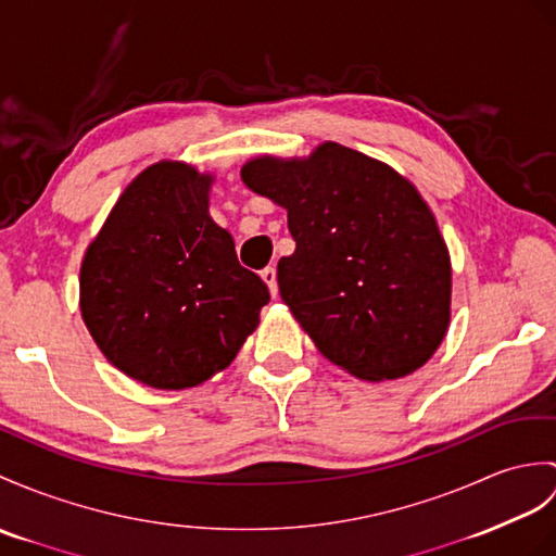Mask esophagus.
Listing matches in <instances>:
<instances>
[{
	"label": "esophagus",
	"mask_w": 556,
	"mask_h": 556,
	"mask_svg": "<svg viewBox=\"0 0 556 556\" xmlns=\"http://www.w3.org/2000/svg\"><path fill=\"white\" fill-rule=\"evenodd\" d=\"M261 277H263V281L267 283V289H269V293H273V299L277 295V269L273 267V265H267L263 273H261Z\"/></svg>",
	"instance_id": "obj_1"
}]
</instances>
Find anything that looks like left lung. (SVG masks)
<instances>
[{
  "instance_id": "8db88e82",
  "label": "left lung",
  "mask_w": 556,
  "mask_h": 556,
  "mask_svg": "<svg viewBox=\"0 0 556 556\" xmlns=\"http://www.w3.org/2000/svg\"><path fill=\"white\" fill-rule=\"evenodd\" d=\"M243 185L287 208L283 303L329 363L393 381L429 363L453 315V265L435 215L391 165L325 141L305 159L255 156Z\"/></svg>"
}]
</instances>
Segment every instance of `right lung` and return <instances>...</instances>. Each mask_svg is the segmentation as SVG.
Here are the masks:
<instances>
[{
    "label": "right lung",
    "instance_id": "add662e5",
    "mask_svg": "<svg viewBox=\"0 0 556 556\" xmlns=\"http://www.w3.org/2000/svg\"><path fill=\"white\" fill-rule=\"evenodd\" d=\"M215 177L182 161L141 170L115 201L80 267V313L109 363L159 391L231 365L269 301L208 213Z\"/></svg>",
    "mask_w": 556,
    "mask_h": 556
}]
</instances>
